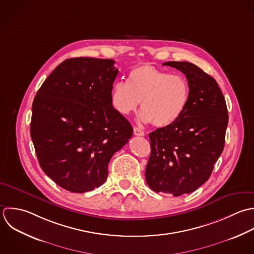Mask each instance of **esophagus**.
<instances>
[{
	"mask_svg": "<svg viewBox=\"0 0 254 254\" xmlns=\"http://www.w3.org/2000/svg\"><path fill=\"white\" fill-rule=\"evenodd\" d=\"M133 134H134V135H137V136H142V135H144V132H143L140 128L134 127H133Z\"/></svg>",
	"mask_w": 254,
	"mask_h": 254,
	"instance_id": "esophagus-1",
	"label": "esophagus"
}]
</instances>
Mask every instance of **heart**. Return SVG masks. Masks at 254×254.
Wrapping results in <instances>:
<instances>
[{"instance_id":"b5f03b06","label":"heart","mask_w":254,"mask_h":254,"mask_svg":"<svg viewBox=\"0 0 254 254\" xmlns=\"http://www.w3.org/2000/svg\"><path fill=\"white\" fill-rule=\"evenodd\" d=\"M190 87L185 77L149 64L133 68L127 82L119 81L112 90L114 108L123 115L135 112L140 101V118L156 127L177 122L187 109Z\"/></svg>"}]
</instances>
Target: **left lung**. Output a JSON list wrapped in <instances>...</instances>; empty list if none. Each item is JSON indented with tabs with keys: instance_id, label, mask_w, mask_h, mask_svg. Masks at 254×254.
<instances>
[{
	"instance_id": "1",
	"label": "left lung",
	"mask_w": 254,
	"mask_h": 254,
	"mask_svg": "<svg viewBox=\"0 0 254 254\" xmlns=\"http://www.w3.org/2000/svg\"><path fill=\"white\" fill-rule=\"evenodd\" d=\"M185 74L190 87L186 111L173 125L149 133L147 185L156 193L189 194L208 181L224 146L229 115L216 80L193 63H163Z\"/></svg>"
}]
</instances>
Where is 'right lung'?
<instances>
[{
  "mask_svg": "<svg viewBox=\"0 0 254 254\" xmlns=\"http://www.w3.org/2000/svg\"><path fill=\"white\" fill-rule=\"evenodd\" d=\"M113 59L70 58L46 78L32 103L30 136L41 169L61 188L100 187L108 164L132 135L112 103Z\"/></svg>",
  "mask_w": 254,
  "mask_h": 254,
  "instance_id": "right-lung-1",
  "label": "right lung"
}]
</instances>
